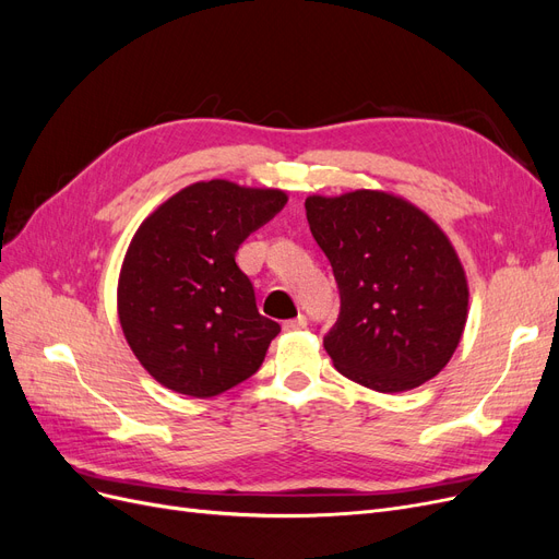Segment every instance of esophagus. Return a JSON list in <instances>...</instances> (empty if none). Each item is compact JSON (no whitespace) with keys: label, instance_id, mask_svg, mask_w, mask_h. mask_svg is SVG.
<instances>
[{"label":"esophagus","instance_id":"obj_1","mask_svg":"<svg viewBox=\"0 0 559 559\" xmlns=\"http://www.w3.org/2000/svg\"><path fill=\"white\" fill-rule=\"evenodd\" d=\"M306 326H308V319H306V314H298V317H294V319H286L284 324H282V329H284V331H289V333L300 331V329H306Z\"/></svg>","mask_w":559,"mask_h":559}]
</instances>
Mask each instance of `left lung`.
I'll return each mask as SVG.
<instances>
[{"label":"left lung","instance_id":"obj_1","mask_svg":"<svg viewBox=\"0 0 559 559\" xmlns=\"http://www.w3.org/2000/svg\"><path fill=\"white\" fill-rule=\"evenodd\" d=\"M306 214L341 292V317L324 335L333 366L382 394L441 373L468 317L466 273L443 228L373 189L308 195Z\"/></svg>","mask_w":559,"mask_h":559}]
</instances>
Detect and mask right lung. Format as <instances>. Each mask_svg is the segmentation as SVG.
<instances>
[{"mask_svg": "<svg viewBox=\"0 0 559 559\" xmlns=\"http://www.w3.org/2000/svg\"><path fill=\"white\" fill-rule=\"evenodd\" d=\"M286 200L280 189L195 181L132 235L116 306L132 354L156 382L210 399L257 373L280 324L259 314L235 251Z\"/></svg>", "mask_w": 559, "mask_h": 559, "instance_id": "obj_1", "label": "right lung"}]
</instances>
